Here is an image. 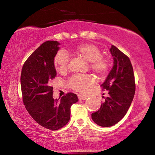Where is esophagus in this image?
<instances>
[{
	"label": "esophagus",
	"instance_id": "esophagus-1",
	"mask_svg": "<svg viewBox=\"0 0 155 155\" xmlns=\"http://www.w3.org/2000/svg\"><path fill=\"white\" fill-rule=\"evenodd\" d=\"M78 98L79 99V100H81V101H83V100L87 99V97L82 96V95H80V94H78Z\"/></svg>",
	"mask_w": 155,
	"mask_h": 155
}]
</instances>
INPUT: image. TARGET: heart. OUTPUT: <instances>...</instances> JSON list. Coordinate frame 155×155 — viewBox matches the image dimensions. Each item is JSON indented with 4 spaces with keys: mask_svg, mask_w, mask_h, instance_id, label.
Listing matches in <instances>:
<instances>
[{
    "mask_svg": "<svg viewBox=\"0 0 155 155\" xmlns=\"http://www.w3.org/2000/svg\"><path fill=\"white\" fill-rule=\"evenodd\" d=\"M74 52L84 61L90 63V70L99 76L107 73L109 67L108 59L101 56V51L98 46L92 44H83L74 48ZM69 64V58L64 51H59L54 57V65L57 71L60 74L67 72ZM94 78L89 75H77L68 81V85L70 88L80 92L85 93L87 89L93 85Z\"/></svg>",
    "mask_w": 155,
    "mask_h": 155,
    "instance_id": "heart-1",
    "label": "heart"
}]
</instances>
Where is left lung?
I'll list each match as a JSON object with an SVG mask.
<instances>
[{"label": "left lung", "mask_w": 155, "mask_h": 155, "mask_svg": "<svg viewBox=\"0 0 155 155\" xmlns=\"http://www.w3.org/2000/svg\"><path fill=\"white\" fill-rule=\"evenodd\" d=\"M114 65L101 86L109 96L101 108L91 114V119L101 127H109L120 122L127 114L135 91V77L128 57L115 46L109 49Z\"/></svg>", "instance_id": "obj_1"}]
</instances>
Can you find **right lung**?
I'll return each mask as SVG.
<instances>
[{
  "instance_id": "add662e5",
  "label": "right lung",
  "mask_w": 155,
  "mask_h": 155,
  "mask_svg": "<svg viewBox=\"0 0 155 155\" xmlns=\"http://www.w3.org/2000/svg\"><path fill=\"white\" fill-rule=\"evenodd\" d=\"M57 41H47L34 51L23 65L20 83L23 103L33 120L48 129H60L69 122L70 107L78 101L68 93L54 99L51 80L56 77L54 57L60 48Z\"/></svg>"
}]
</instances>
